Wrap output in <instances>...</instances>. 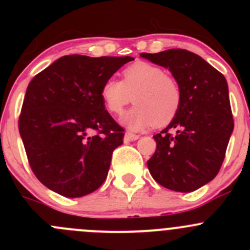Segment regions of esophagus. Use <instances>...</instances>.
I'll return each instance as SVG.
<instances>
[{"label": "esophagus", "instance_id": "1", "mask_svg": "<svg viewBox=\"0 0 250 250\" xmlns=\"http://www.w3.org/2000/svg\"><path fill=\"white\" fill-rule=\"evenodd\" d=\"M139 135H137V134H133V133H125V139L127 140V141H135V140H138L139 139Z\"/></svg>", "mask_w": 250, "mask_h": 250}]
</instances>
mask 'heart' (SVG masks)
I'll return each mask as SVG.
<instances>
[{"instance_id": "b5f03b06", "label": "heart", "mask_w": 250, "mask_h": 250, "mask_svg": "<svg viewBox=\"0 0 250 250\" xmlns=\"http://www.w3.org/2000/svg\"><path fill=\"white\" fill-rule=\"evenodd\" d=\"M103 104L112 115H121L133 102L135 106L121 122L129 130H141L156 123L168 125L178 113L183 100L180 84L162 67L138 62L122 71V81L107 78L100 88Z\"/></svg>"}]
</instances>
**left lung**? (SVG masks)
<instances>
[{
    "instance_id": "left-lung-1",
    "label": "left lung",
    "mask_w": 250,
    "mask_h": 250,
    "mask_svg": "<svg viewBox=\"0 0 250 250\" xmlns=\"http://www.w3.org/2000/svg\"><path fill=\"white\" fill-rule=\"evenodd\" d=\"M140 57L169 70L183 92L175 117L153 135L156 151L147 161L148 170L163 188L178 192L197 190L219 173L232 134L226 78L186 49L141 53Z\"/></svg>"
}]
</instances>
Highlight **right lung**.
Returning <instances> with one entry per match:
<instances>
[{
	"mask_svg": "<svg viewBox=\"0 0 250 250\" xmlns=\"http://www.w3.org/2000/svg\"><path fill=\"white\" fill-rule=\"evenodd\" d=\"M132 60L65 55L29 83L19 133L32 172L49 190L82 197L105 181L125 134L105 110L100 88Z\"/></svg>",
	"mask_w": 250,
	"mask_h": 250,
	"instance_id": "right-lung-1",
	"label": "right lung"
}]
</instances>
